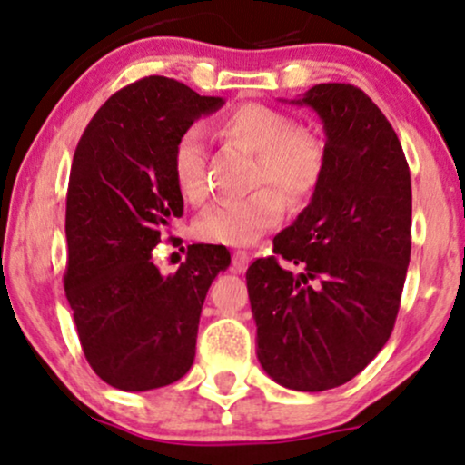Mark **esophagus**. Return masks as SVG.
Returning a JSON list of instances; mask_svg holds the SVG:
<instances>
[{
  "instance_id": "obj_1",
  "label": "esophagus",
  "mask_w": 465,
  "mask_h": 465,
  "mask_svg": "<svg viewBox=\"0 0 465 465\" xmlns=\"http://www.w3.org/2000/svg\"><path fill=\"white\" fill-rule=\"evenodd\" d=\"M247 264H250V254L243 250H237L232 254V271L234 273H243V271L247 269Z\"/></svg>"
}]
</instances>
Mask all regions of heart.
I'll return each instance as SVG.
<instances>
[{
    "label": "heart",
    "instance_id": "1",
    "mask_svg": "<svg viewBox=\"0 0 465 465\" xmlns=\"http://www.w3.org/2000/svg\"><path fill=\"white\" fill-rule=\"evenodd\" d=\"M218 132L254 153L250 185L263 188L211 204L196 220L194 231L198 239L211 243L250 245L282 220V195L299 204L316 190L324 171V144L286 113L262 104L232 108ZM171 164L181 196L188 203H203L207 196V141L201 125H190L177 136Z\"/></svg>",
    "mask_w": 465,
    "mask_h": 465
}]
</instances>
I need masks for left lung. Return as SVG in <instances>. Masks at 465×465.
<instances>
[{
    "label": "left lung",
    "instance_id": "left-lung-1",
    "mask_svg": "<svg viewBox=\"0 0 465 465\" xmlns=\"http://www.w3.org/2000/svg\"><path fill=\"white\" fill-rule=\"evenodd\" d=\"M288 104L321 117L324 171L310 204L273 239L275 256L252 262L245 280L262 370L316 393L363 371L391 337L412 245V188L393 125L359 87L322 83Z\"/></svg>",
    "mask_w": 465,
    "mask_h": 465
}]
</instances>
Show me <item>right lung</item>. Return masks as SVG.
I'll return each instance as SVG.
<instances>
[{
    "label": "right lung",
    "mask_w": 465,
    "mask_h": 465,
    "mask_svg": "<svg viewBox=\"0 0 465 465\" xmlns=\"http://www.w3.org/2000/svg\"><path fill=\"white\" fill-rule=\"evenodd\" d=\"M224 98L147 76L111 95L83 132L72 160L64 288L85 359L119 391H152L194 363L198 322L211 282L228 269L224 245L194 243L174 275H162L153 247L183 196L173 144Z\"/></svg>",
    "instance_id": "obj_1"
}]
</instances>
